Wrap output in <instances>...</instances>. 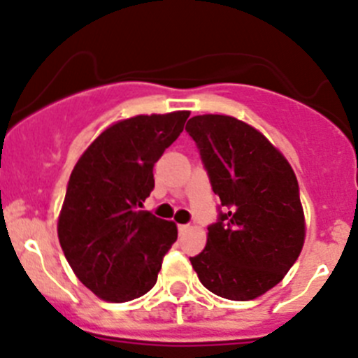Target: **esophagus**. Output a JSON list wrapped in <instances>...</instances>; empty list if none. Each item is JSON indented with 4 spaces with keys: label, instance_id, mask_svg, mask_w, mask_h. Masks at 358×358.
I'll return each mask as SVG.
<instances>
[{
    "label": "esophagus",
    "instance_id": "1",
    "mask_svg": "<svg viewBox=\"0 0 358 358\" xmlns=\"http://www.w3.org/2000/svg\"><path fill=\"white\" fill-rule=\"evenodd\" d=\"M187 229H189V225H187V224H180L178 225V232H180V234H183V232H185Z\"/></svg>",
    "mask_w": 358,
    "mask_h": 358
}]
</instances>
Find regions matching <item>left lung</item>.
<instances>
[{
	"instance_id": "left-lung-1",
	"label": "left lung",
	"mask_w": 358,
	"mask_h": 358,
	"mask_svg": "<svg viewBox=\"0 0 358 358\" xmlns=\"http://www.w3.org/2000/svg\"><path fill=\"white\" fill-rule=\"evenodd\" d=\"M185 131L220 197L206 246L190 264L210 292L255 299L282 282L303 250L299 183L266 136L234 117L197 115Z\"/></svg>"
}]
</instances>
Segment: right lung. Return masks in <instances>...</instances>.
<instances>
[{"label": "right lung", "instance_id": "add662e5", "mask_svg": "<svg viewBox=\"0 0 358 358\" xmlns=\"http://www.w3.org/2000/svg\"><path fill=\"white\" fill-rule=\"evenodd\" d=\"M189 115H138L113 124L73 168L59 215V243L80 282L101 299L133 301L157 282L178 231L140 208L154 190V164Z\"/></svg>", "mask_w": 358, "mask_h": 358}]
</instances>
